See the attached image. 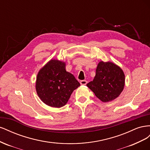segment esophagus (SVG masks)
<instances>
[{"mask_svg":"<svg viewBox=\"0 0 150 150\" xmlns=\"http://www.w3.org/2000/svg\"><path fill=\"white\" fill-rule=\"evenodd\" d=\"M87 83H88V81H86V80H82V81H80V84L81 85H86V84H87Z\"/></svg>","mask_w":150,"mask_h":150,"instance_id":"esophagus-1","label":"esophagus"}]
</instances>
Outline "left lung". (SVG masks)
I'll return each mask as SVG.
<instances>
[{
	"label": "left lung",
	"instance_id": "left-lung-1",
	"mask_svg": "<svg viewBox=\"0 0 150 150\" xmlns=\"http://www.w3.org/2000/svg\"><path fill=\"white\" fill-rule=\"evenodd\" d=\"M125 76L121 68L110 61H100L93 81L87 84L96 96L103 103L110 102L123 91Z\"/></svg>",
	"mask_w": 150,
	"mask_h": 150
}]
</instances>
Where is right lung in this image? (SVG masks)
Masks as SVG:
<instances>
[{
    "label": "right lung",
    "instance_id": "add662e5",
    "mask_svg": "<svg viewBox=\"0 0 150 150\" xmlns=\"http://www.w3.org/2000/svg\"><path fill=\"white\" fill-rule=\"evenodd\" d=\"M80 86L75 77L66 70V63L56 59L47 62L38 72L35 90L44 104L61 108L67 104L74 90Z\"/></svg>",
    "mask_w": 150,
    "mask_h": 150
}]
</instances>
